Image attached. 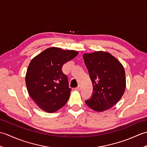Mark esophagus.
<instances>
[{
    "label": "esophagus",
    "mask_w": 147,
    "mask_h": 147,
    "mask_svg": "<svg viewBox=\"0 0 147 147\" xmlns=\"http://www.w3.org/2000/svg\"><path fill=\"white\" fill-rule=\"evenodd\" d=\"M81 89H82V86H81L80 85H79L78 87H76V88H75L76 90H77V91H80Z\"/></svg>",
    "instance_id": "1"
}]
</instances>
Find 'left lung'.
I'll return each mask as SVG.
<instances>
[{
	"mask_svg": "<svg viewBox=\"0 0 147 147\" xmlns=\"http://www.w3.org/2000/svg\"><path fill=\"white\" fill-rule=\"evenodd\" d=\"M83 59L93 84L92 95L85 100L86 104L97 112L108 110L119 101L125 91L124 67L106 52L85 54Z\"/></svg>",
	"mask_w": 147,
	"mask_h": 147,
	"instance_id": "1",
	"label": "left lung"
}]
</instances>
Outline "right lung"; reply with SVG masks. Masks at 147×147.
Masks as SVG:
<instances>
[{"mask_svg":"<svg viewBox=\"0 0 147 147\" xmlns=\"http://www.w3.org/2000/svg\"><path fill=\"white\" fill-rule=\"evenodd\" d=\"M78 54L76 51L53 47L31 61L26 74V85L31 98L42 110L52 113L66 104L71 88L62 67Z\"/></svg>","mask_w":147,"mask_h":147,"instance_id":"obj_1","label":"right lung"}]
</instances>
